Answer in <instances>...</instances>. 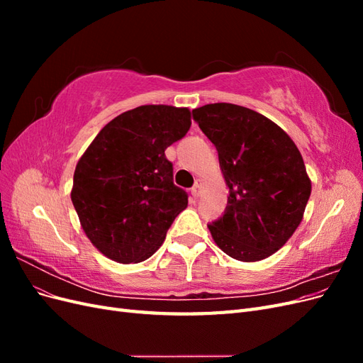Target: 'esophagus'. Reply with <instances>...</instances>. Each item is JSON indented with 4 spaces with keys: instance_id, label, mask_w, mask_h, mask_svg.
I'll list each match as a JSON object with an SVG mask.
<instances>
[{
    "instance_id": "obj_1",
    "label": "esophagus",
    "mask_w": 363,
    "mask_h": 363,
    "mask_svg": "<svg viewBox=\"0 0 363 363\" xmlns=\"http://www.w3.org/2000/svg\"><path fill=\"white\" fill-rule=\"evenodd\" d=\"M201 186H203V182H201V180H196V182H195L194 188L191 189V194H192L194 199H199V196H200V192H201Z\"/></svg>"
}]
</instances>
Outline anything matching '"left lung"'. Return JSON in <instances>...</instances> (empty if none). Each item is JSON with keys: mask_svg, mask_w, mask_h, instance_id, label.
Instances as JSON below:
<instances>
[{"mask_svg": "<svg viewBox=\"0 0 363 363\" xmlns=\"http://www.w3.org/2000/svg\"><path fill=\"white\" fill-rule=\"evenodd\" d=\"M192 116L215 145L228 186L223 216L207 224L213 240L236 260L267 259L294 235L309 201L298 148L271 119L242 106L206 104Z\"/></svg>", "mask_w": 363, "mask_h": 363, "instance_id": "8db88e82", "label": "left lung"}]
</instances>
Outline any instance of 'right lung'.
<instances>
[{
    "instance_id": "1",
    "label": "right lung",
    "mask_w": 363,
    "mask_h": 363,
    "mask_svg": "<svg viewBox=\"0 0 363 363\" xmlns=\"http://www.w3.org/2000/svg\"><path fill=\"white\" fill-rule=\"evenodd\" d=\"M189 127V108L139 106L112 119L77 163L71 200L86 236L108 259L147 260L188 206L164 150Z\"/></svg>"
}]
</instances>
